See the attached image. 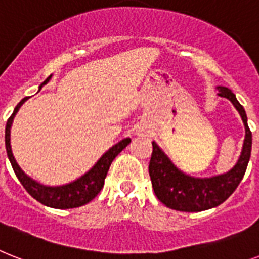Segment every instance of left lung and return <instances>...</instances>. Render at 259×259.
I'll return each instance as SVG.
<instances>
[{
    "label": "left lung",
    "instance_id": "left-lung-1",
    "mask_svg": "<svg viewBox=\"0 0 259 259\" xmlns=\"http://www.w3.org/2000/svg\"><path fill=\"white\" fill-rule=\"evenodd\" d=\"M218 96L228 98L242 118L245 140L238 161L232 169L213 177H193L186 174L167 157L158 144L153 141V153L149 163L151 185L157 198L165 206L178 211H202L217 207L234 193L245 176L251 154V132L247 126V115L235 94L225 86H217Z\"/></svg>",
    "mask_w": 259,
    "mask_h": 259
}]
</instances>
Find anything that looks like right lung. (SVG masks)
I'll return each mask as SVG.
<instances>
[{"mask_svg": "<svg viewBox=\"0 0 259 259\" xmlns=\"http://www.w3.org/2000/svg\"><path fill=\"white\" fill-rule=\"evenodd\" d=\"M49 79L50 77L46 81L42 82L38 88V92L41 90L42 86L49 82ZM26 100L27 98H24L20 104L17 105L13 114L10 115V118L6 122L5 129L6 153H8V158H9L10 163H12V167H13L17 178L22 184V186L26 189L27 193L33 198L37 199L38 202H41L42 205L49 206V207H53V209H73V207H79V206L86 205L100 193L101 189L104 188L105 177L108 174L109 167H110L113 159L130 144L132 140L130 138H123L122 141H119L118 144L111 146L94 163V166L89 171H86L83 176H81L77 180L71 181L69 184L60 185V186L44 185L38 182V181L29 177L24 170L21 169L20 165L17 163L16 158H14L13 151H12V145H10V129H12V125H13V119L16 117L17 111L20 110V108L24 105Z\"/></svg>", "mask_w": 259, "mask_h": 259, "instance_id": "obj_1", "label": "right lung"}]
</instances>
